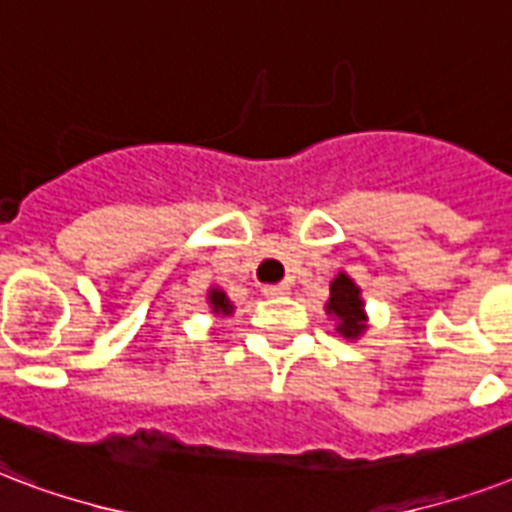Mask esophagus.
<instances>
[{"label": "esophagus", "mask_w": 512, "mask_h": 512, "mask_svg": "<svg viewBox=\"0 0 512 512\" xmlns=\"http://www.w3.org/2000/svg\"><path fill=\"white\" fill-rule=\"evenodd\" d=\"M287 292H290L287 284H268V287H263L265 298H282V295H287Z\"/></svg>", "instance_id": "1"}]
</instances>
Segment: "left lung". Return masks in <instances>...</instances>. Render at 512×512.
<instances>
[{
    "instance_id": "1",
    "label": "left lung",
    "mask_w": 512,
    "mask_h": 512,
    "mask_svg": "<svg viewBox=\"0 0 512 512\" xmlns=\"http://www.w3.org/2000/svg\"><path fill=\"white\" fill-rule=\"evenodd\" d=\"M325 311L335 322L338 335L346 341H360L362 333L368 330V311H365L360 284L346 271L338 273L330 282V298L325 303Z\"/></svg>"
}]
</instances>
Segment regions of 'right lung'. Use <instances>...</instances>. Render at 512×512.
<instances>
[{
    "label": "right lung",
    "mask_w": 512,
    "mask_h": 512,
    "mask_svg": "<svg viewBox=\"0 0 512 512\" xmlns=\"http://www.w3.org/2000/svg\"><path fill=\"white\" fill-rule=\"evenodd\" d=\"M206 303H209V308H212L214 317H230V314H233V308H236L220 287H212V290L206 292Z\"/></svg>",
    "instance_id": "1"
}]
</instances>
